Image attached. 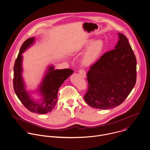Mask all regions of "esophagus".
I'll list each match as a JSON object with an SVG mask.
<instances>
[{"label": "esophagus", "mask_w": 150, "mask_h": 150, "mask_svg": "<svg viewBox=\"0 0 150 150\" xmlns=\"http://www.w3.org/2000/svg\"><path fill=\"white\" fill-rule=\"evenodd\" d=\"M79 73L81 75V76L83 78H85L86 76V72L85 71V70L83 69H81L79 71Z\"/></svg>", "instance_id": "esophagus-1"}]
</instances>
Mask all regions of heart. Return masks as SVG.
I'll return each instance as SVG.
<instances>
[{"label": "heart", "mask_w": 150, "mask_h": 150, "mask_svg": "<svg viewBox=\"0 0 150 150\" xmlns=\"http://www.w3.org/2000/svg\"><path fill=\"white\" fill-rule=\"evenodd\" d=\"M83 58L82 63L86 66H90L93 64L100 56L104 50L103 42L102 40L97 39L92 41L87 40L83 46V48H87Z\"/></svg>", "instance_id": "heart-1"}]
</instances>
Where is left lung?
Listing matches in <instances>:
<instances>
[{
    "instance_id": "1",
    "label": "left lung",
    "mask_w": 150,
    "mask_h": 150,
    "mask_svg": "<svg viewBox=\"0 0 150 150\" xmlns=\"http://www.w3.org/2000/svg\"><path fill=\"white\" fill-rule=\"evenodd\" d=\"M115 48L90 67L87 74L88 88L84 99L90 106L101 110L122 103L137 80V60L127 38L118 33Z\"/></svg>"
}]
</instances>
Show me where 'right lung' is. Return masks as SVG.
<instances>
[{
    "mask_svg": "<svg viewBox=\"0 0 150 150\" xmlns=\"http://www.w3.org/2000/svg\"><path fill=\"white\" fill-rule=\"evenodd\" d=\"M34 40V37L30 38L21 47L13 66V86L16 96L27 110L32 112L45 114L51 111L55 108L58 100L59 88L74 71L69 69H54L53 66H50L37 90L42 96V102L34 100L25 90L22 75L23 70L22 54L33 45Z\"/></svg>",
    "mask_w": 150,
    "mask_h": 150,
    "instance_id": "obj_1",
    "label": "right lung"
}]
</instances>
